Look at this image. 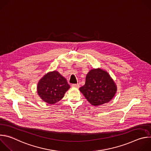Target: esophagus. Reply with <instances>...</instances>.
I'll return each instance as SVG.
<instances>
[{
    "label": "esophagus",
    "instance_id": "obj_1",
    "mask_svg": "<svg viewBox=\"0 0 151 151\" xmlns=\"http://www.w3.org/2000/svg\"><path fill=\"white\" fill-rule=\"evenodd\" d=\"M72 87L74 88H79V83H76V84H72Z\"/></svg>",
    "mask_w": 151,
    "mask_h": 151
}]
</instances>
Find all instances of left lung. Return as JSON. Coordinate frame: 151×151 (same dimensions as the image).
Returning <instances> with one entry per match:
<instances>
[{
  "label": "left lung",
  "mask_w": 151,
  "mask_h": 151,
  "mask_svg": "<svg viewBox=\"0 0 151 151\" xmlns=\"http://www.w3.org/2000/svg\"><path fill=\"white\" fill-rule=\"evenodd\" d=\"M79 90L90 104L96 106L109 102L115 96L117 87L109 73L98 68L88 73L85 83Z\"/></svg>",
  "instance_id": "obj_1"
}]
</instances>
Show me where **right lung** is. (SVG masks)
Masks as SVG:
<instances>
[{
  "instance_id": "right-lung-1",
  "label": "right lung",
  "mask_w": 151,
  "mask_h": 151,
  "mask_svg": "<svg viewBox=\"0 0 151 151\" xmlns=\"http://www.w3.org/2000/svg\"><path fill=\"white\" fill-rule=\"evenodd\" d=\"M69 88L66 78L54 70L48 72L39 80L37 92L42 100L53 104L61 100Z\"/></svg>"
}]
</instances>
